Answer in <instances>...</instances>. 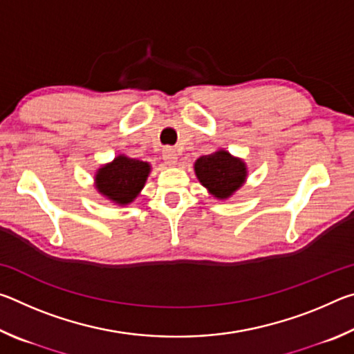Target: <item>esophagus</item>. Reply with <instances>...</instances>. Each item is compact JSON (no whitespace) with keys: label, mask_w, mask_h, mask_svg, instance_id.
<instances>
[{"label":"esophagus","mask_w":354,"mask_h":354,"mask_svg":"<svg viewBox=\"0 0 354 354\" xmlns=\"http://www.w3.org/2000/svg\"><path fill=\"white\" fill-rule=\"evenodd\" d=\"M162 158L165 160L167 165H176V160H178V154L175 149H173L171 147H167L164 148L162 151Z\"/></svg>","instance_id":"1"}]
</instances>
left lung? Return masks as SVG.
<instances>
[{
    "mask_svg": "<svg viewBox=\"0 0 354 354\" xmlns=\"http://www.w3.org/2000/svg\"><path fill=\"white\" fill-rule=\"evenodd\" d=\"M247 165L226 149H217L212 154L201 156L195 162V175L198 181L218 200H226L243 185L247 179Z\"/></svg>",
    "mask_w": 354,
    "mask_h": 354,
    "instance_id": "8db88e82",
    "label": "left lung"
}]
</instances>
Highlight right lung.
I'll return each mask as SVG.
<instances>
[{
	"mask_svg": "<svg viewBox=\"0 0 354 354\" xmlns=\"http://www.w3.org/2000/svg\"><path fill=\"white\" fill-rule=\"evenodd\" d=\"M149 171L151 165L148 162L120 154L112 162L98 169L95 175V187L107 200L127 206L140 194Z\"/></svg>",
	"mask_w": 354,
	"mask_h": 354,
	"instance_id": "1",
	"label": "right lung"
}]
</instances>
